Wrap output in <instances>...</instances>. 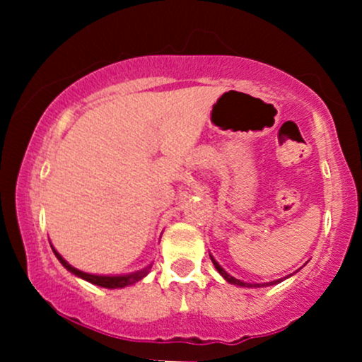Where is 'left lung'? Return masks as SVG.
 <instances>
[{
  "label": "left lung",
  "instance_id": "8db88e82",
  "mask_svg": "<svg viewBox=\"0 0 362 362\" xmlns=\"http://www.w3.org/2000/svg\"><path fill=\"white\" fill-rule=\"evenodd\" d=\"M211 260H213V264H214L216 271H218L219 274H221V276H223L224 279H226L228 282H230V284L243 286V288H264V286H272V284H277V282H281V279H277V281H272V282H264V284H250V282H243V281L236 279V277H233V276H230V274H228L226 271H224V269L221 267V265L218 264V262H216V260L213 259V257H211Z\"/></svg>",
  "mask_w": 362,
  "mask_h": 362
}]
</instances>
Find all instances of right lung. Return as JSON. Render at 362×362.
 Listing matches in <instances>:
<instances>
[{
  "label": "right lung",
  "mask_w": 362,
  "mask_h": 362,
  "mask_svg": "<svg viewBox=\"0 0 362 362\" xmlns=\"http://www.w3.org/2000/svg\"><path fill=\"white\" fill-rule=\"evenodd\" d=\"M52 252H54V255L57 257V260H59L61 264L64 265V267L68 269L69 272L74 274V276L81 277V279L91 282V284L100 286V288H109V289L126 288V286L134 284V282H138V281L143 279L144 276H148L149 269H151V265H148V267L143 269V271H136V272H132V274H124V276H95V274H86V272H83V271H78V269H74L73 265H69L68 262L62 259V257L56 250H54V248H52Z\"/></svg>",
  "instance_id": "1"
}]
</instances>
